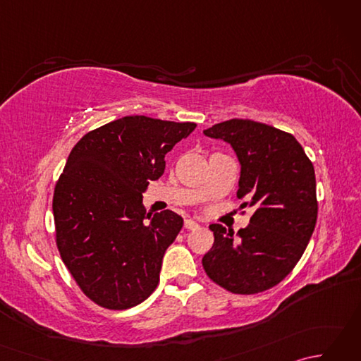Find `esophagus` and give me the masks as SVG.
<instances>
[{
  "label": "esophagus",
  "mask_w": 361,
  "mask_h": 361,
  "mask_svg": "<svg viewBox=\"0 0 361 361\" xmlns=\"http://www.w3.org/2000/svg\"><path fill=\"white\" fill-rule=\"evenodd\" d=\"M185 228L186 229H198V228H200V225H198L195 220L188 219V220H185Z\"/></svg>",
  "instance_id": "34e87169"
}]
</instances>
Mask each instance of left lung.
I'll use <instances>...</instances> for the list:
<instances>
[{
	"instance_id": "1",
	"label": "left lung",
	"mask_w": 361,
	"mask_h": 361,
	"mask_svg": "<svg viewBox=\"0 0 361 361\" xmlns=\"http://www.w3.org/2000/svg\"><path fill=\"white\" fill-rule=\"evenodd\" d=\"M203 133L231 144L242 166L237 198L256 209L237 235L209 226L214 245L203 268L231 293H260L286 279L310 240L318 217L315 169L293 135L262 122L229 119Z\"/></svg>"
}]
</instances>
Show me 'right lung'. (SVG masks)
I'll return each instance as SVG.
<instances>
[{
    "label": "right lung",
    "instance_id": "add662e5",
    "mask_svg": "<svg viewBox=\"0 0 361 361\" xmlns=\"http://www.w3.org/2000/svg\"><path fill=\"white\" fill-rule=\"evenodd\" d=\"M195 127L126 116L82 136L68 157L52 197L56 243L83 295L101 307H135L157 288L183 219L169 209L145 214L142 192Z\"/></svg>",
    "mask_w": 361,
    "mask_h": 361
}]
</instances>
